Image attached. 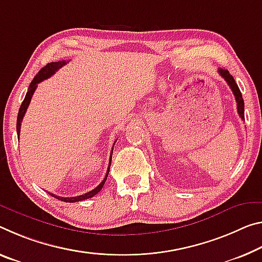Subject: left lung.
<instances>
[{"instance_id": "obj_1", "label": "left lung", "mask_w": 262, "mask_h": 262, "mask_svg": "<svg viewBox=\"0 0 262 262\" xmlns=\"http://www.w3.org/2000/svg\"><path fill=\"white\" fill-rule=\"evenodd\" d=\"M218 72L221 76L225 79V81L228 84V86L231 87V91L233 92L234 94V98H235V101H236V108H238V114L240 118L243 120L245 119V114H244V111H245V103H244V99H243V95L242 92H240L238 85H236V82L234 80V78L231 76L230 72L227 71V70H223V69H219Z\"/></svg>"}]
</instances>
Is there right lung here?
<instances>
[{
	"instance_id": "1",
	"label": "right lung",
	"mask_w": 262,
	"mask_h": 262,
	"mask_svg": "<svg viewBox=\"0 0 262 262\" xmlns=\"http://www.w3.org/2000/svg\"><path fill=\"white\" fill-rule=\"evenodd\" d=\"M66 63H68L66 60H59V61H52V63L47 64V66H44V68L36 74L34 80L31 81V84L28 89V92L26 94V98H24V100L22 102V105H20L19 111H18L17 123H16V130H17L18 138H19V132H20V122H22L23 116H24V114H26L29 103H30V101H31L32 95H34V93H35V90L37 89V85H38L40 81H43V80H45V79H48L51 76H53V74L56 73V71H58V70H59L60 68H63V66ZM113 148H114V146H113ZM113 148H112V152H111V157H110V164H108V169H107L106 176L102 180L101 183L97 186V188H94L92 191H90V192H86V193L80 194V196H77V197H60V196H56V194H53L51 192H49V193L51 194L52 197H55L57 199H59V201H63V202H66V203H76V202L84 201V199H89L91 197L95 196V194H97L99 191L102 189V186H103V184H105L107 177H108V172H110V168H111V163H112V155H113Z\"/></svg>"
}]
</instances>
